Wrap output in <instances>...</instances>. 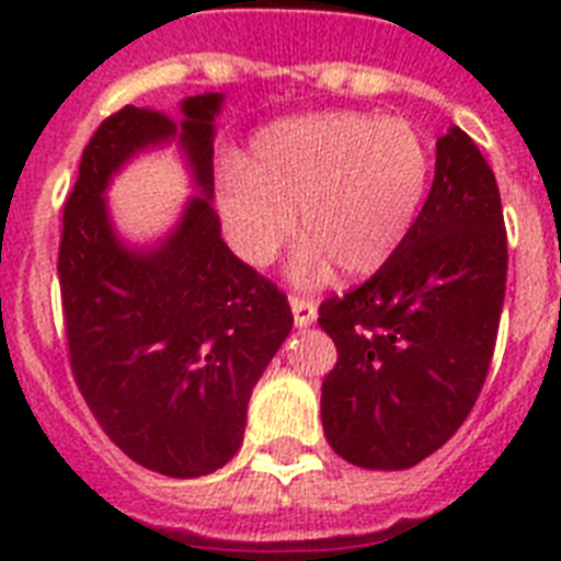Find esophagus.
<instances>
[{
	"label": "esophagus",
	"mask_w": 561,
	"mask_h": 561,
	"mask_svg": "<svg viewBox=\"0 0 561 561\" xmlns=\"http://www.w3.org/2000/svg\"><path fill=\"white\" fill-rule=\"evenodd\" d=\"M290 311H294V323L299 329H306V325H311L317 320V306L306 297H290Z\"/></svg>",
	"instance_id": "esophagus-1"
}]
</instances>
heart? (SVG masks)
<instances>
[{
  "label": "heart",
  "instance_id": "heart-1",
  "mask_svg": "<svg viewBox=\"0 0 561 561\" xmlns=\"http://www.w3.org/2000/svg\"><path fill=\"white\" fill-rule=\"evenodd\" d=\"M427 180L431 153L410 122L337 110L264 127L244 169L220 171L218 206L247 264H271L297 215L299 282L323 279L329 262L367 276L408 238Z\"/></svg>",
  "mask_w": 561,
  "mask_h": 561
}]
</instances>
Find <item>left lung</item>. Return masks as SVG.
Instances as JSON below:
<instances>
[{"instance_id":"8db88e82","label":"left lung","mask_w":561,"mask_h":561,"mask_svg":"<svg viewBox=\"0 0 561 561\" xmlns=\"http://www.w3.org/2000/svg\"><path fill=\"white\" fill-rule=\"evenodd\" d=\"M506 290L495 174L451 125L434 186L401 247L320 306L337 364L323 381L325 439L360 469L399 471L443 448L486 381Z\"/></svg>"}]
</instances>
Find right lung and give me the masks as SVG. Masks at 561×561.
<instances>
[{"label": "right lung", "mask_w": 561, "mask_h": 561, "mask_svg": "<svg viewBox=\"0 0 561 561\" xmlns=\"http://www.w3.org/2000/svg\"><path fill=\"white\" fill-rule=\"evenodd\" d=\"M220 104V92L186 99L180 125L130 104L104 118L83 148L57 255L83 401L130 460L169 478H201L236 457L250 392L294 325L288 297L220 238L211 209ZM171 138L202 197L160 245L127 248L103 192L130 156Z\"/></svg>", "instance_id": "add662e5"}]
</instances>
